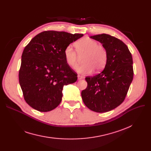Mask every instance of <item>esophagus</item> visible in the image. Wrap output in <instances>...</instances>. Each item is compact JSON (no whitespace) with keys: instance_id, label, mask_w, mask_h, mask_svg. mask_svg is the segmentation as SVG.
<instances>
[{"instance_id":"1","label":"esophagus","mask_w":151,"mask_h":151,"mask_svg":"<svg viewBox=\"0 0 151 151\" xmlns=\"http://www.w3.org/2000/svg\"><path fill=\"white\" fill-rule=\"evenodd\" d=\"M82 79H83V76H81V75H78V80H82Z\"/></svg>"}]
</instances>
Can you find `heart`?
Returning a JSON list of instances; mask_svg holds the SVG:
<instances>
[{"mask_svg":"<svg viewBox=\"0 0 151 151\" xmlns=\"http://www.w3.org/2000/svg\"><path fill=\"white\" fill-rule=\"evenodd\" d=\"M75 45L76 51L72 46L69 45L65 47L63 54L66 63L71 68L77 67L79 60L78 55L80 57L84 56L83 65L76 69L78 73L89 74L93 70L99 71L105 67L108 60V52L105 47L99 45L97 41L88 37H84L78 40Z\"/></svg>","mask_w":151,"mask_h":151,"instance_id":"1","label":"heart"}]
</instances>
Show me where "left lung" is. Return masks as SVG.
<instances>
[{
    "label": "left lung",
    "instance_id": "8db88e82",
    "mask_svg": "<svg viewBox=\"0 0 151 151\" xmlns=\"http://www.w3.org/2000/svg\"><path fill=\"white\" fill-rule=\"evenodd\" d=\"M90 38L100 42L108 52L104 70L87 76L86 89L81 92L85 105L93 111L105 113L119 106L125 100L133 78V59L121 40L103 34Z\"/></svg>",
    "mask_w": 151,
    "mask_h": 151
}]
</instances>
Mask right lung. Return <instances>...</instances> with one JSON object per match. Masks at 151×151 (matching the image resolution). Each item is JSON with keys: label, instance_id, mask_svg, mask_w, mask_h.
I'll list each match as a JSON object with an SVG mask.
<instances>
[{"label": "right lung", "instance_id": "1", "mask_svg": "<svg viewBox=\"0 0 151 151\" xmlns=\"http://www.w3.org/2000/svg\"><path fill=\"white\" fill-rule=\"evenodd\" d=\"M83 34L44 31L31 40L21 56L19 81L27 104L40 112L56 108L65 85L77 80L65 62L64 50Z\"/></svg>", "mask_w": 151, "mask_h": 151}]
</instances>
